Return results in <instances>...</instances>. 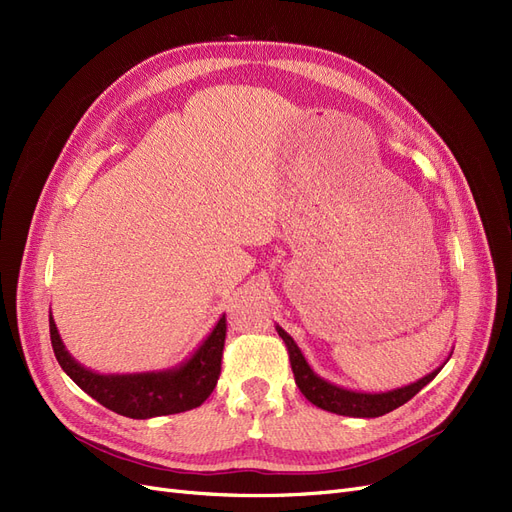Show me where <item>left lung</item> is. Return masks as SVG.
I'll return each instance as SVG.
<instances>
[{"mask_svg": "<svg viewBox=\"0 0 512 512\" xmlns=\"http://www.w3.org/2000/svg\"><path fill=\"white\" fill-rule=\"evenodd\" d=\"M277 334L284 339L288 354H290V364H292V373H294V381L298 385V390L303 392V396L320 407L324 411L337 413V415H345V417H381L385 413H390L398 407H402L404 402H409L419 390L424 387L440 373L438 366L434 368L430 375L421 377L419 381L404 385V387H396V390L390 392H356V390H347V387L334 385L326 379H322L320 375L313 373V368L307 364L303 351L298 349V345L294 343V339L290 334L281 328L275 326ZM451 358V354H449Z\"/></svg>", "mask_w": 512, "mask_h": 512, "instance_id": "left-lung-1", "label": "left lung"}]
</instances>
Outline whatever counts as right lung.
<instances>
[{
	"label": "right lung",
	"mask_w": 512,
	"mask_h": 512,
	"mask_svg": "<svg viewBox=\"0 0 512 512\" xmlns=\"http://www.w3.org/2000/svg\"><path fill=\"white\" fill-rule=\"evenodd\" d=\"M224 339L226 315L220 317L195 354L178 366L131 375H101L84 368L69 354L50 313L52 349L69 379L105 409L131 419L175 415L201 407L218 383Z\"/></svg>",
	"instance_id": "obj_1"
}]
</instances>
